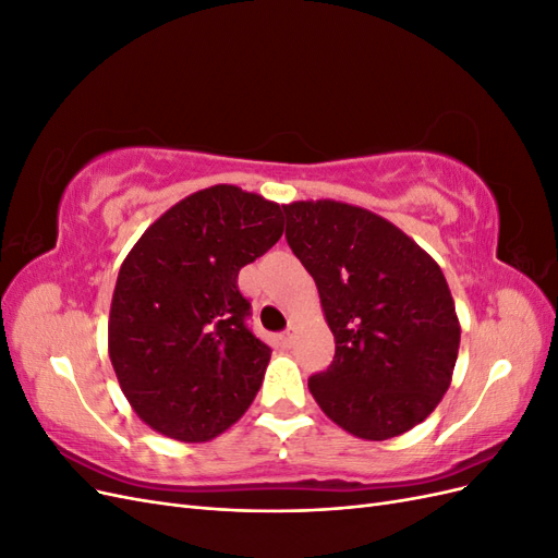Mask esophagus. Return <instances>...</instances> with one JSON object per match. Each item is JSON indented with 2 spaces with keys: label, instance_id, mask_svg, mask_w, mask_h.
Wrapping results in <instances>:
<instances>
[{
  "label": "esophagus",
  "instance_id": "34e87169",
  "mask_svg": "<svg viewBox=\"0 0 558 558\" xmlns=\"http://www.w3.org/2000/svg\"><path fill=\"white\" fill-rule=\"evenodd\" d=\"M279 344H281V347H291V344H293V332H291V330L281 332V335H279Z\"/></svg>",
  "mask_w": 558,
  "mask_h": 558
}]
</instances>
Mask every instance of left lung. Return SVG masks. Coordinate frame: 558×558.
Returning <instances> with one entry per match:
<instances>
[{"instance_id":"obj_1","label":"left lung","mask_w":558,"mask_h":558,"mask_svg":"<svg viewBox=\"0 0 558 558\" xmlns=\"http://www.w3.org/2000/svg\"><path fill=\"white\" fill-rule=\"evenodd\" d=\"M286 242L314 277L335 359L310 377L318 408L381 442L418 426L451 384L461 324L437 265L386 218L335 199L283 205Z\"/></svg>"}]
</instances>
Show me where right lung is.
I'll return each mask as SVG.
<instances>
[{
  "label": "right lung",
  "instance_id": "right-lung-1",
  "mask_svg": "<svg viewBox=\"0 0 558 558\" xmlns=\"http://www.w3.org/2000/svg\"><path fill=\"white\" fill-rule=\"evenodd\" d=\"M283 234L277 202L218 183L183 197L125 256L109 359L132 410L179 442H207L256 398L269 347L246 328L240 269Z\"/></svg>",
  "mask_w": 558,
  "mask_h": 558
}]
</instances>
